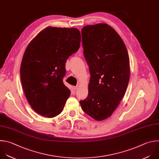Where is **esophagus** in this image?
<instances>
[{
  "mask_svg": "<svg viewBox=\"0 0 159 159\" xmlns=\"http://www.w3.org/2000/svg\"><path fill=\"white\" fill-rule=\"evenodd\" d=\"M73 88H74V90H77V89L79 88V85H76V86H74Z\"/></svg>",
  "mask_w": 159,
  "mask_h": 159,
  "instance_id": "34e87169",
  "label": "esophagus"
}]
</instances>
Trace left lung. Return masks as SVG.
I'll return each mask as SVG.
<instances>
[{"label": "left lung", "instance_id": "left-lung-1", "mask_svg": "<svg viewBox=\"0 0 159 159\" xmlns=\"http://www.w3.org/2000/svg\"><path fill=\"white\" fill-rule=\"evenodd\" d=\"M81 32L90 79L88 96L80 104L84 112L100 121L112 116L125 93L129 57L122 39L108 24L86 25Z\"/></svg>", "mask_w": 159, "mask_h": 159}]
</instances>
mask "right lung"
<instances>
[{"mask_svg": "<svg viewBox=\"0 0 159 159\" xmlns=\"http://www.w3.org/2000/svg\"><path fill=\"white\" fill-rule=\"evenodd\" d=\"M81 41L76 28L48 27L27 45L20 66V79L27 100L40 116L60 114L70 90L62 79L66 63L76 52Z\"/></svg>", "mask_w": 159, "mask_h": 159, "instance_id": "add662e5", "label": "right lung"}]
</instances>
